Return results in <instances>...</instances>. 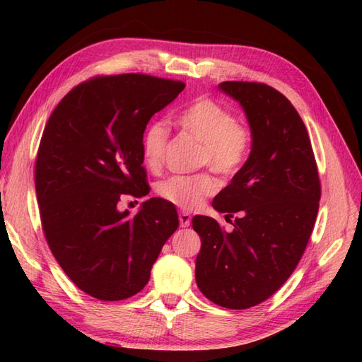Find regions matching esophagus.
<instances>
[{
  "instance_id": "34e87169",
  "label": "esophagus",
  "mask_w": 362,
  "mask_h": 362,
  "mask_svg": "<svg viewBox=\"0 0 362 362\" xmlns=\"http://www.w3.org/2000/svg\"><path fill=\"white\" fill-rule=\"evenodd\" d=\"M179 221H180V227H188L191 224V216L187 211H180L179 213Z\"/></svg>"
}]
</instances>
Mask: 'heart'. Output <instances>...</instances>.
Wrapping results in <instances>:
<instances>
[{
  "mask_svg": "<svg viewBox=\"0 0 362 362\" xmlns=\"http://www.w3.org/2000/svg\"><path fill=\"white\" fill-rule=\"evenodd\" d=\"M177 122L201 143L199 166H210L222 177H233L241 171L250 153L252 134L244 122L236 119L232 109L214 99L201 98L177 113ZM168 140L165 121L153 119L146 126L141 149L148 168L158 169L163 163ZM216 191L218 182L210 173L171 175L156 185L160 199L182 210H194Z\"/></svg>",
  "mask_w": 362,
  "mask_h": 362,
  "instance_id": "1",
  "label": "heart"
}]
</instances>
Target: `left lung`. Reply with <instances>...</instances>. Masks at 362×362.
I'll return each instance as SVG.
<instances>
[{
  "instance_id": "left-lung-1",
  "label": "left lung",
  "mask_w": 362,
  "mask_h": 362,
  "mask_svg": "<svg viewBox=\"0 0 362 362\" xmlns=\"http://www.w3.org/2000/svg\"><path fill=\"white\" fill-rule=\"evenodd\" d=\"M219 88L244 109L252 151L213 201L226 219L238 213L232 232L213 218H193L202 241L196 283L213 303L247 310L297 267L317 218L320 180L308 132L286 96L261 82L227 81Z\"/></svg>"
}]
</instances>
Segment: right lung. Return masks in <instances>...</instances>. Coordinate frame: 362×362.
Wrapping results in <instances>:
<instances>
[{"instance_id": "add662e5", "label": "right lung", "mask_w": 362, "mask_h": 362, "mask_svg": "<svg viewBox=\"0 0 362 362\" xmlns=\"http://www.w3.org/2000/svg\"><path fill=\"white\" fill-rule=\"evenodd\" d=\"M183 88L140 73L96 76L66 93L46 122L35 160L42 228L64 272L91 297L140 292L179 227L175 206L160 197L135 216L118 204L149 194L143 132Z\"/></svg>"}]
</instances>
